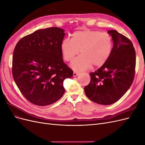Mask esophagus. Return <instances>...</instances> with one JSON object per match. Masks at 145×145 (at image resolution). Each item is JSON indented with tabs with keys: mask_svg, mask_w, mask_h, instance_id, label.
<instances>
[{
	"mask_svg": "<svg viewBox=\"0 0 145 145\" xmlns=\"http://www.w3.org/2000/svg\"><path fill=\"white\" fill-rule=\"evenodd\" d=\"M78 74H79V73L78 72H73V76L74 77H76V76H77Z\"/></svg>",
	"mask_w": 145,
	"mask_h": 145,
	"instance_id": "esophagus-1",
	"label": "esophagus"
}]
</instances>
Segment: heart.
I'll list each match as a JSON object with an SVG mask.
<instances>
[{
	"mask_svg": "<svg viewBox=\"0 0 145 145\" xmlns=\"http://www.w3.org/2000/svg\"><path fill=\"white\" fill-rule=\"evenodd\" d=\"M113 48L112 37L99 31L83 30L74 33L71 40L64 39L61 50L65 60L69 62L80 52L82 55L74 59L71 67L80 71L103 65L110 56Z\"/></svg>",
	"mask_w": 145,
	"mask_h": 145,
	"instance_id": "b5f03b06",
	"label": "heart"
}]
</instances>
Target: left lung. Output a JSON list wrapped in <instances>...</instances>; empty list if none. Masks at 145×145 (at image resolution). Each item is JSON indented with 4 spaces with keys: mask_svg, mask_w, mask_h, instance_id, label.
Returning a JSON list of instances; mask_svg holds the SVG:
<instances>
[{
    "mask_svg": "<svg viewBox=\"0 0 145 145\" xmlns=\"http://www.w3.org/2000/svg\"><path fill=\"white\" fill-rule=\"evenodd\" d=\"M108 33L113 40L111 54L106 63L89 74L91 81L84 88L88 98L103 105L116 102L129 89L136 62L135 51L129 39L116 30Z\"/></svg>",
    "mask_w": 145,
    "mask_h": 145,
    "instance_id": "8db88e82",
    "label": "left lung"
}]
</instances>
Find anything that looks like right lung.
Returning <instances> with one entry per match:
<instances>
[{"instance_id":"obj_1","label":"right lung","mask_w":145,"mask_h":145,"mask_svg":"<svg viewBox=\"0 0 145 145\" xmlns=\"http://www.w3.org/2000/svg\"><path fill=\"white\" fill-rule=\"evenodd\" d=\"M64 31L58 27L39 29L22 38L15 46L12 77L33 104L46 106L57 102L64 94V80L73 75L63 60Z\"/></svg>"}]
</instances>
